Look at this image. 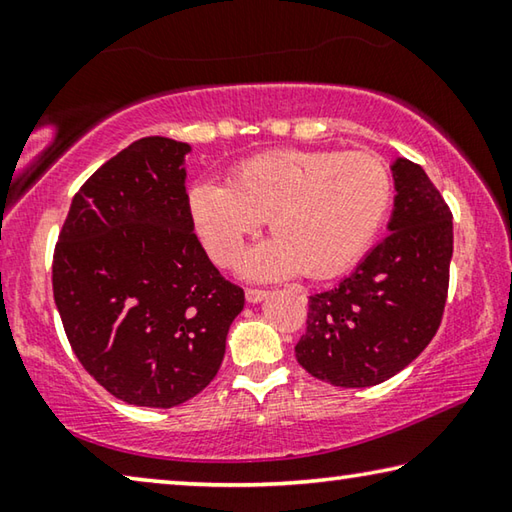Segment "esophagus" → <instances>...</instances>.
Masks as SVG:
<instances>
[{"mask_svg":"<svg viewBox=\"0 0 512 512\" xmlns=\"http://www.w3.org/2000/svg\"><path fill=\"white\" fill-rule=\"evenodd\" d=\"M268 298V291L264 289H246V300L250 305H257V302H262Z\"/></svg>","mask_w":512,"mask_h":512,"instance_id":"obj_1","label":"esophagus"}]
</instances>
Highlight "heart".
Here are the masks:
<instances>
[{"label": "heart", "mask_w": 512, "mask_h": 512, "mask_svg": "<svg viewBox=\"0 0 512 512\" xmlns=\"http://www.w3.org/2000/svg\"><path fill=\"white\" fill-rule=\"evenodd\" d=\"M391 198V171L377 155L291 149L241 162L228 187L201 180L187 194L198 235L219 266L235 264L268 221L273 241L241 266L253 280L339 275L377 235Z\"/></svg>", "instance_id": "b5f03b06"}]
</instances>
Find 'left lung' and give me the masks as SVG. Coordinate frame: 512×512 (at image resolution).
I'll return each mask as SVG.
<instances>
[{
    "mask_svg": "<svg viewBox=\"0 0 512 512\" xmlns=\"http://www.w3.org/2000/svg\"><path fill=\"white\" fill-rule=\"evenodd\" d=\"M391 169L397 192L391 232L339 287L309 296L296 359L332 386L366 388L391 379L427 348L443 320L452 212L420 164L397 158Z\"/></svg>",
    "mask_w": 512,
    "mask_h": 512,
    "instance_id": "8db88e82",
    "label": "left lung"
}]
</instances>
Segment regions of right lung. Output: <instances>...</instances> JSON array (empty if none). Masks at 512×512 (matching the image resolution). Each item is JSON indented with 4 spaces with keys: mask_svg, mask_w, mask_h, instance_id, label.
I'll list each match as a JSON object with an SVG mask.
<instances>
[{
    "mask_svg": "<svg viewBox=\"0 0 512 512\" xmlns=\"http://www.w3.org/2000/svg\"><path fill=\"white\" fill-rule=\"evenodd\" d=\"M189 144L142 137L74 196L54 250V300L76 359L117 400L171 409L216 377L244 289L194 235Z\"/></svg>",
    "mask_w": 512,
    "mask_h": 512,
    "instance_id": "obj_1",
    "label": "right lung"
}]
</instances>
